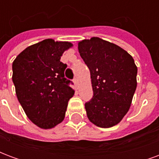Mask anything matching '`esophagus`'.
<instances>
[{"label": "esophagus", "mask_w": 159, "mask_h": 159, "mask_svg": "<svg viewBox=\"0 0 159 159\" xmlns=\"http://www.w3.org/2000/svg\"><path fill=\"white\" fill-rule=\"evenodd\" d=\"M73 83H74V84H75L76 88H77V86H78V80H77V78H74V80H73Z\"/></svg>", "instance_id": "34e87169"}]
</instances>
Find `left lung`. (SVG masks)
Segmentation results:
<instances>
[{
	"label": "left lung",
	"mask_w": 159,
	"mask_h": 159,
	"mask_svg": "<svg viewBox=\"0 0 159 159\" xmlns=\"http://www.w3.org/2000/svg\"><path fill=\"white\" fill-rule=\"evenodd\" d=\"M80 56L89 67L93 98L85 103L87 116L100 128L119 123L129 110L137 86V67L124 49L99 37L78 42Z\"/></svg>",
	"instance_id": "obj_1"
}]
</instances>
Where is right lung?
Wrapping results in <instances>:
<instances>
[{
	"mask_svg": "<svg viewBox=\"0 0 159 159\" xmlns=\"http://www.w3.org/2000/svg\"><path fill=\"white\" fill-rule=\"evenodd\" d=\"M72 47L69 42L46 39L26 48L12 63V82L17 98L27 117L44 129L65 118L68 101L75 91L65 77L63 52Z\"/></svg>",
	"mask_w": 159,
	"mask_h": 159,
	"instance_id": "right-lung-1",
	"label": "right lung"
}]
</instances>
